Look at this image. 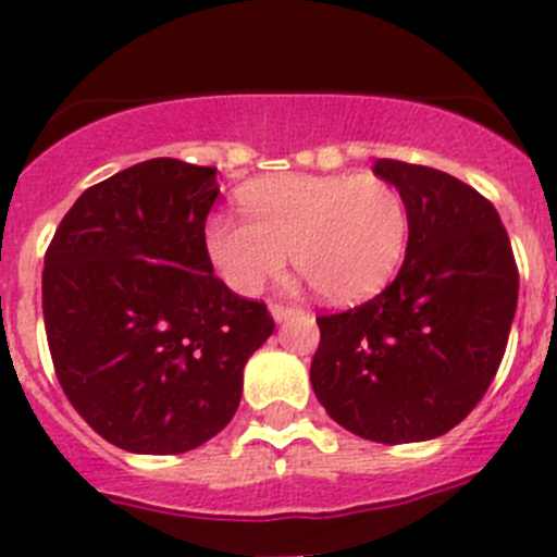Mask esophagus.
I'll return each mask as SVG.
<instances>
[{
    "label": "esophagus",
    "instance_id": "34e87169",
    "mask_svg": "<svg viewBox=\"0 0 557 557\" xmlns=\"http://www.w3.org/2000/svg\"><path fill=\"white\" fill-rule=\"evenodd\" d=\"M269 312H272V318L277 320V323H280V320H285V318H294V314H299L301 310H299V307H290V305H277V301H274V305L269 307Z\"/></svg>",
    "mask_w": 557,
    "mask_h": 557
}]
</instances>
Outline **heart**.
<instances>
[{"label":"heart","mask_w":557,"mask_h":557,"mask_svg":"<svg viewBox=\"0 0 557 557\" xmlns=\"http://www.w3.org/2000/svg\"><path fill=\"white\" fill-rule=\"evenodd\" d=\"M245 220L207 221L205 250L218 277L256 296L285 261L334 305H352L385 288L409 239L407 201L374 174H283L239 194Z\"/></svg>","instance_id":"obj_1"}]
</instances>
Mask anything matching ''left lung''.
<instances>
[{"label":"left lung","instance_id":"obj_1","mask_svg":"<svg viewBox=\"0 0 557 557\" xmlns=\"http://www.w3.org/2000/svg\"><path fill=\"white\" fill-rule=\"evenodd\" d=\"M374 174L407 201V256L383 294L320 314L310 380L342 429L407 445L447 434L485 396L520 277L496 207L471 185L393 159H380Z\"/></svg>","mask_w":557,"mask_h":557}]
</instances>
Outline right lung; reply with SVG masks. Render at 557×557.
I'll return each mask as SVG.
<instances>
[{
    "mask_svg": "<svg viewBox=\"0 0 557 557\" xmlns=\"http://www.w3.org/2000/svg\"><path fill=\"white\" fill-rule=\"evenodd\" d=\"M215 196V166L143 161L83 190L45 252L55 377L121 450L188 453L226 429L247 358L274 331L263 301L212 274Z\"/></svg>",
    "mask_w": 557,
    "mask_h": 557,
    "instance_id": "obj_1",
    "label": "right lung"
}]
</instances>
